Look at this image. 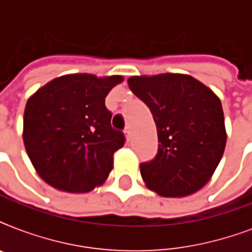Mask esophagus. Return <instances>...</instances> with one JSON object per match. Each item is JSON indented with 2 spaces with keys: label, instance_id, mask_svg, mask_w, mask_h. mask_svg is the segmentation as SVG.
Here are the masks:
<instances>
[{
  "label": "esophagus",
  "instance_id": "1",
  "mask_svg": "<svg viewBox=\"0 0 252 252\" xmlns=\"http://www.w3.org/2000/svg\"><path fill=\"white\" fill-rule=\"evenodd\" d=\"M124 136H126V138L129 141L130 137H132V130H130V126H126V130H124Z\"/></svg>",
  "mask_w": 252,
  "mask_h": 252
}]
</instances>
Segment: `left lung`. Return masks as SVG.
<instances>
[{"instance_id": "8db88e82", "label": "left lung", "mask_w": 252, "mask_h": 252, "mask_svg": "<svg viewBox=\"0 0 252 252\" xmlns=\"http://www.w3.org/2000/svg\"><path fill=\"white\" fill-rule=\"evenodd\" d=\"M128 85L149 107L157 126V156L140 165L146 187L163 197H183L201 189L226 145L219 96L196 78L179 73L133 76Z\"/></svg>"}]
</instances>
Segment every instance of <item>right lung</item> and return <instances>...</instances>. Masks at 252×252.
Returning a JSON list of instances; mask_svg holds the SVG:
<instances>
[{"instance_id":"add662e5","label":"right lung","mask_w":252,"mask_h":252,"mask_svg":"<svg viewBox=\"0 0 252 252\" xmlns=\"http://www.w3.org/2000/svg\"><path fill=\"white\" fill-rule=\"evenodd\" d=\"M122 76L66 74L30 96L23 142L36 172L59 191L84 193L102 186L126 138L111 126L104 99Z\"/></svg>"}]
</instances>
